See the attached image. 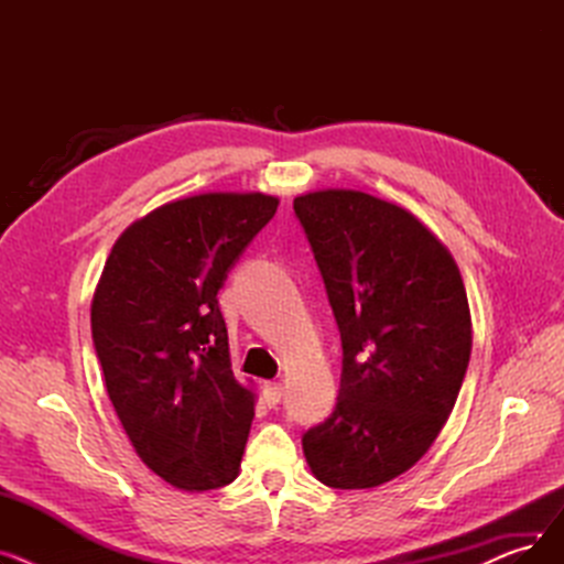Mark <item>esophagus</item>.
<instances>
[{"label": "esophagus", "instance_id": "obj_1", "mask_svg": "<svg viewBox=\"0 0 564 564\" xmlns=\"http://www.w3.org/2000/svg\"><path fill=\"white\" fill-rule=\"evenodd\" d=\"M281 395H283V387H281V383H264L262 398H264V404H267V406H276V404L281 402Z\"/></svg>", "mask_w": 564, "mask_h": 564}]
</instances>
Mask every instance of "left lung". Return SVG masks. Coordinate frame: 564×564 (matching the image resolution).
<instances>
[{
    "instance_id": "left-lung-1",
    "label": "left lung",
    "mask_w": 564,
    "mask_h": 564,
    "mask_svg": "<svg viewBox=\"0 0 564 564\" xmlns=\"http://www.w3.org/2000/svg\"><path fill=\"white\" fill-rule=\"evenodd\" d=\"M338 324L332 416L306 430L313 476L370 489L416 464L446 425L470 359L466 290L448 249L402 207L364 192L294 198Z\"/></svg>"
}]
</instances>
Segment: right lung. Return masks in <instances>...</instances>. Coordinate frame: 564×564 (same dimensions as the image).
Returning a JSON list of instances; mask_svg holds the SVG:
<instances>
[{
  "mask_svg": "<svg viewBox=\"0 0 564 564\" xmlns=\"http://www.w3.org/2000/svg\"><path fill=\"white\" fill-rule=\"evenodd\" d=\"M279 198L198 194L118 237L91 306L109 400L141 462L177 489L235 480L253 393L235 379L217 292Z\"/></svg>",
  "mask_w": 564,
  "mask_h": 564,
  "instance_id": "1",
  "label": "right lung"
}]
</instances>
